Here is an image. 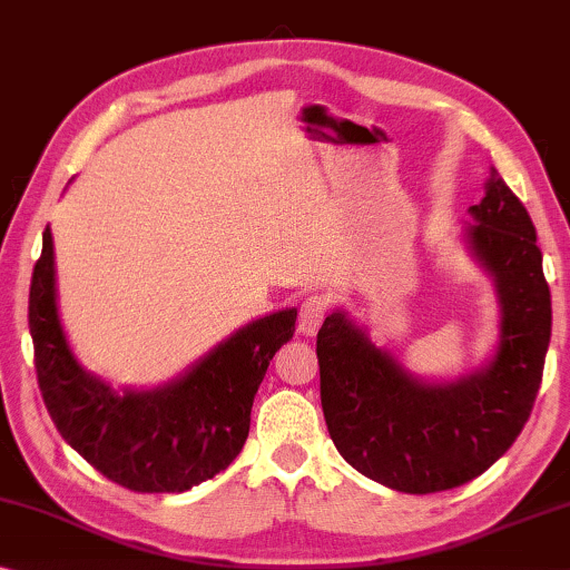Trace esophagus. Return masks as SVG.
Here are the masks:
<instances>
[{
  "label": "esophagus",
  "mask_w": 570,
  "mask_h": 570,
  "mask_svg": "<svg viewBox=\"0 0 570 570\" xmlns=\"http://www.w3.org/2000/svg\"><path fill=\"white\" fill-rule=\"evenodd\" d=\"M324 314H327V296L324 294H309L306 299L302 302V309H299V332L304 337H314V334L320 332L322 322H324Z\"/></svg>",
  "instance_id": "obj_1"
}]
</instances>
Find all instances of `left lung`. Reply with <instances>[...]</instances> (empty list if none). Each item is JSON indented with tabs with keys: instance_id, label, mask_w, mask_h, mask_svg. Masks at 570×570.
Listing matches in <instances>:
<instances>
[{
	"instance_id": "8db88e82",
	"label": "left lung",
	"mask_w": 570,
	"mask_h": 570,
	"mask_svg": "<svg viewBox=\"0 0 570 570\" xmlns=\"http://www.w3.org/2000/svg\"><path fill=\"white\" fill-rule=\"evenodd\" d=\"M464 246L500 304L494 355L480 370L426 383L334 309L317 334L322 411L345 462L391 490H454L487 472L530 419L550 342V288L525 205L490 169Z\"/></svg>"
}]
</instances>
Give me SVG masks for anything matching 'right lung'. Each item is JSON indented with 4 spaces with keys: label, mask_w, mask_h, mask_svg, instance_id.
<instances>
[{
    "label": "right lung",
    "mask_w": 570,
    "mask_h": 570,
    "mask_svg": "<svg viewBox=\"0 0 570 570\" xmlns=\"http://www.w3.org/2000/svg\"><path fill=\"white\" fill-rule=\"evenodd\" d=\"M296 309L246 324L151 391H114L88 373L58 314L56 248L42 233L30 284V334L45 409L90 466L134 492H185L240 454L250 409L276 350L294 337Z\"/></svg>",
    "instance_id": "obj_1"
}]
</instances>
